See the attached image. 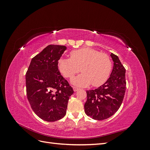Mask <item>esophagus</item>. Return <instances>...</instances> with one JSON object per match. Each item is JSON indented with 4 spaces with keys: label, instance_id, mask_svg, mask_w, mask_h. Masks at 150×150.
<instances>
[{
    "label": "esophagus",
    "instance_id": "1",
    "mask_svg": "<svg viewBox=\"0 0 150 150\" xmlns=\"http://www.w3.org/2000/svg\"><path fill=\"white\" fill-rule=\"evenodd\" d=\"M73 90H74V91H78L79 90V88H76V87H73Z\"/></svg>",
    "mask_w": 150,
    "mask_h": 150
}]
</instances>
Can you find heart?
I'll return each mask as SVG.
<instances>
[{
  "label": "heart",
  "instance_id": "b5f03b06",
  "mask_svg": "<svg viewBox=\"0 0 150 150\" xmlns=\"http://www.w3.org/2000/svg\"><path fill=\"white\" fill-rule=\"evenodd\" d=\"M70 56L71 58H60L58 67L67 78H72L81 69L83 73L71 80L73 84L87 86L92 83L93 86H99L108 79L112 62L108 54L86 47L72 51Z\"/></svg>",
  "mask_w": 150,
  "mask_h": 150
}]
</instances>
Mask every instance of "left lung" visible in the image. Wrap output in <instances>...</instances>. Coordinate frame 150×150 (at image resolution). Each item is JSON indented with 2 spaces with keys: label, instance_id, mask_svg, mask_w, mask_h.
I'll return each instance as SVG.
<instances>
[{
  "label": "left lung",
  "instance_id": "obj_1",
  "mask_svg": "<svg viewBox=\"0 0 150 150\" xmlns=\"http://www.w3.org/2000/svg\"><path fill=\"white\" fill-rule=\"evenodd\" d=\"M114 62L110 78L96 89L86 91L87 101L84 111L95 120H103L112 116L121 106L126 91V69L118 57L111 53Z\"/></svg>",
  "mask_w": 150,
  "mask_h": 150
}]
</instances>
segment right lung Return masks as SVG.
I'll list each match as a JSON object with an SVG mask.
<instances>
[{"mask_svg":"<svg viewBox=\"0 0 150 150\" xmlns=\"http://www.w3.org/2000/svg\"><path fill=\"white\" fill-rule=\"evenodd\" d=\"M66 50L49 45L34 57L25 74L26 92L33 111L48 122L61 120L74 91L58 69V61Z\"/></svg>","mask_w":150,"mask_h":150,"instance_id":"1","label":"right lung"}]
</instances>
